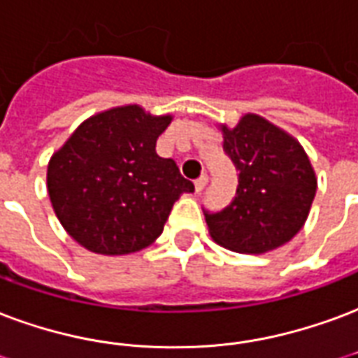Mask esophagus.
<instances>
[{"mask_svg": "<svg viewBox=\"0 0 358 358\" xmlns=\"http://www.w3.org/2000/svg\"><path fill=\"white\" fill-rule=\"evenodd\" d=\"M206 182H208V176H206V174H201L199 178L195 180V192H197V193L203 192V189H205V186H206Z\"/></svg>", "mask_w": 358, "mask_h": 358, "instance_id": "1", "label": "esophagus"}]
</instances>
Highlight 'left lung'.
Here are the masks:
<instances>
[{
	"mask_svg": "<svg viewBox=\"0 0 358 358\" xmlns=\"http://www.w3.org/2000/svg\"><path fill=\"white\" fill-rule=\"evenodd\" d=\"M220 129L239 186L226 208L205 210L208 233L233 252L279 248L303 227L315 199L311 161L298 140L256 113L243 115L233 129Z\"/></svg>",
	"mask_w": 358,
	"mask_h": 358,
	"instance_id": "1",
	"label": "left lung"
}]
</instances>
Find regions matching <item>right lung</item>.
<instances>
[{"label": "right lung", "mask_w": 358, "mask_h": 358, "mask_svg": "<svg viewBox=\"0 0 358 358\" xmlns=\"http://www.w3.org/2000/svg\"><path fill=\"white\" fill-rule=\"evenodd\" d=\"M172 115L136 104L92 115L52 153L47 192L73 241L106 256L138 252L163 233L172 205L195 187L155 142Z\"/></svg>", "instance_id": "obj_1"}]
</instances>
